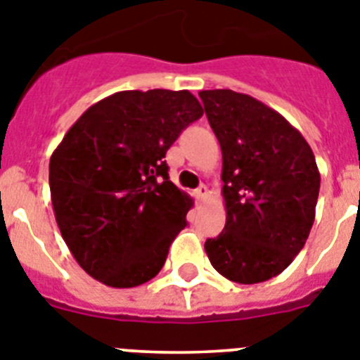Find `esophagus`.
I'll use <instances>...</instances> for the list:
<instances>
[{"label":"esophagus","instance_id":"1","mask_svg":"<svg viewBox=\"0 0 360 360\" xmlns=\"http://www.w3.org/2000/svg\"><path fill=\"white\" fill-rule=\"evenodd\" d=\"M193 195H195V198H198V199H206V195H208V188H206L205 184H201L199 188H195Z\"/></svg>","mask_w":360,"mask_h":360}]
</instances>
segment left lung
Listing matches in <instances>:
<instances>
[{"instance_id": "1", "label": "left lung", "mask_w": 360, "mask_h": 360, "mask_svg": "<svg viewBox=\"0 0 360 360\" xmlns=\"http://www.w3.org/2000/svg\"><path fill=\"white\" fill-rule=\"evenodd\" d=\"M223 152L224 230L205 250L219 274L239 284L279 275L304 246L321 174L301 132L279 112L233 90H201Z\"/></svg>"}]
</instances>
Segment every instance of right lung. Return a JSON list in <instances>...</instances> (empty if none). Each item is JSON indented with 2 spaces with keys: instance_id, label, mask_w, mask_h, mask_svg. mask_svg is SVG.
I'll return each instance as SVG.
<instances>
[{
  "instance_id": "1",
  "label": "right lung",
  "mask_w": 360,
  "mask_h": 360,
  "mask_svg": "<svg viewBox=\"0 0 360 360\" xmlns=\"http://www.w3.org/2000/svg\"><path fill=\"white\" fill-rule=\"evenodd\" d=\"M188 90H123L92 105L50 158L59 232L83 270L112 288L159 274L193 201L168 179L167 150L202 115Z\"/></svg>"
}]
</instances>
